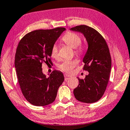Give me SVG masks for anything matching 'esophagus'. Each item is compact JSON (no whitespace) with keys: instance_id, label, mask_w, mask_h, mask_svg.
Instances as JSON below:
<instances>
[{"instance_id":"34e87169","label":"esophagus","mask_w":130,"mask_h":130,"mask_svg":"<svg viewBox=\"0 0 130 130\" xmlns=\"http://www.w3.org/2000/svg\"><path fill=\"white\" fill-rule=\"evenodd\" d=\"M64 77H65V81H67V80L70 79V78H71V75L66 74H64Z\"/></svg>"}]
</instances>
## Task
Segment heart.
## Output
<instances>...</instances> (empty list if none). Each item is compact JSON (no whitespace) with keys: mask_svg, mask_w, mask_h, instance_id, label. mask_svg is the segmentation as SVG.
<instances>
[{"mask_svg":"<svg viewBox=\"0 0 130 130\" xmlns=\"http://www.w3.org/2000/svg\"><path fill=\"white\" fill-rule=\"evenodd\" d=\"M62 41L67 45L70 46L72 48H74L75 55L78 56H82L85 53V48L81 45L82 38L78 34L73 32H68L62 37ZM51 56L55 59L58 57V50L56 44L52 47L50 51ZM77 61L75 59L63 60L59 65V68L62 71L67 73H70L73 71L75 67L77 65Z\"/></svg>","mask_w":130,"mask_h":130,"instance_id":"1","label":"heart"}]
</instances>
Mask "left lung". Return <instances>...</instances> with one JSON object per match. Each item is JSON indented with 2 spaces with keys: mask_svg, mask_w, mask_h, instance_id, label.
<instances>
[{
  "mask_svg": "<svg viewBox=\"0 0 130 130\" xmlns=\"http://www.w3.org/2000/svg\"><path fill=\"white\" fill-rule=\"evenodd\" d=\"M71 30L82 33L88 44L83 62V70L89 74L84 79L78 78L79 83L74 89V95L79 101L95 103L104 95L109 80L111 67L109 48L103 36L92 27L80 25Z\"/></svg>",
  "mask_w": 130,
  "mask_h": 130,
  "instance_id": "obj_1",
  "label": "left lung"
}]
</instances>
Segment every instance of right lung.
I'll return each instance as SVG.
<instances>
[{
	"label": "right lung",
	"mask_w": 130,
	"mask_h": 130,
	"mask_svg": "<svg viewBox=\"0 0 130 130\" xmlns=\"http://www.w3.org/2000/svg\"><path fill=\"white\" fill-rule=\"evenodd\" d=\"M66 29L34 30L24 36L18 44L15 56V67L23 95L30 104L47 106L56 97L57 91L64 81L63 73L55 70L48 78L42 71V64H52V47Z\"/></svg>",
	"instance_id": "obj_1"
}]
</instances>
